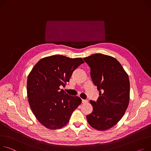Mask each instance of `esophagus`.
Returning a JSON list of instances; mask_svg holds the SVG:
<instances>
[{"instance_id": "34e87169", "label": "esophagus", "mask_w": 151, "mask_h": 151, "mask_svg": "<svg viewBox=\"0 0 151 151\" xmlns=\"http://www.w3.org/2000/svg\"><path fill=\"white\" fill-rule=\"evenodd\" d=\"M82 103H88V101L87 100H86V99H82Z\"/></svg>"}]
</instances>
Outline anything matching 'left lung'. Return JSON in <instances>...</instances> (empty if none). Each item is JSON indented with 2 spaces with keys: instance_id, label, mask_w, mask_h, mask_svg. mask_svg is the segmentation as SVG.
<instances>
[{
  "instance_id": "8db88e82",
  "label": "left lung",
  "mask_w": 151,
  "mask_h": 151,
  "mask_svg": "<svg viewBox=\"0 0 151 151\" xmlns=\"http://www.w3.org/2000/svg\"><path fill=\"white\" fill-rule=\"evenodd\" d=\"M83 59L90 68V76L99 92L96 101H90L93 111L86 118L92 127L105 130L122 119L128 107L129 77L121 64L112 56L97 53Z\"/></svg>"
}]
</instances>
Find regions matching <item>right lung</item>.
<instances>
[{
  "label": "right lung",
  "instance_id": "add662e5",
  "mask_svg": "<svg viewBox=\"0 0 151 151\" xmlns=\"http://www.w3.org/2000/svg\"><path fill=\"white\" fill-rule=\"evenodd\" d=\"M83 63L81 58L53 55L41 59L29 73L27 84L28 103L37 119L47 128L65 126L81 103L79 97L68 95L59 87L65 86L74 70Z\"/></svg>",
  "mask_w": 151,
  "mask_h": 151
}]
</instances>
